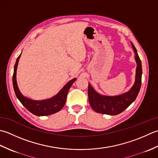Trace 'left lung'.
<instances>
[{"mask_svg":"<svg viewBox=\"0 0 158 158\" xmlns=\"http://www.w3.org/2000/svg\"><path fill=\"white\" fill-rule=\"evenodd\" d=\"M134 50L135 60L136 61V80L132 87L127 93L117 96H103L96 92L90 84L88 87V95L89 104L95 112L101 114L117 115L121 113L131 103L135 101L140 91L142 80V65L141 60L138 55L137 50L131 43Z\"/></svg>","mask_w":158,"mask_h":158,"instance_id":"obj_1","label":"left lung"}]
</instances>
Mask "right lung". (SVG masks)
Listing matches in <instances>:
<instances>
[{
    "label": "right lung",
    "mask_w": 158,
    "mask_h": 158,
    "mask_svg": "<svg viewBox=\"0 0 158 158\" xmlns=\"http://www.w3.org/2000/svg\"><path fill=\"white\" fill-rule=\"evenodd\" d=\"M20 56L21 54L17 58V60H16L14 65V75H13V85H14L16 97L18 98V99L22 103V104L28 111L36 116L50 115L60 111L65 104L67 95L69 89L73 85V83L76 81V79L73 78L72 80H70L68 83H67L64 86V87L60 90V91L52 98L43 101L31 100L30 99L24 97L21 94V93L19 91L17 82H16V70H17L18 61Z\"/></svg>",
    "instance_id": "1"
}]
</instances>
